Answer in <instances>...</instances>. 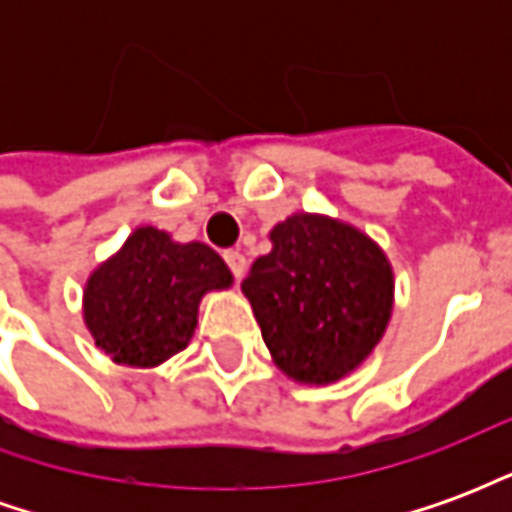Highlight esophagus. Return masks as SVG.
<instances>
[{
    "mask_svg": "<svg viewBox=\"0 0 512 512\" xmlns=\"http://www.w3.org/2000/svg\"><path fill=\"white\" fill-rule=\"evenodd\" d=\"M224 263L230 266V271H233V277H235V279L244 277V271H246V257L241 255L238 249H227V252H224Z\"/></svg>",
    "mask_w": 512,
    "mask_h": 512,
    "instance_id": "obj_1",
    "label": "esophagus"
}]
</instances>
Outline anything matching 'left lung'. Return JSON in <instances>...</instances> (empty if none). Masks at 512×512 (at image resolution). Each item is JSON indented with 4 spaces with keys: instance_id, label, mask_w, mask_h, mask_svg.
<instances>
[{
    "instance_id": "obj_1",
    "label": "left lung",
    "mask_w": 512,
    "mask_h": 512,
    "mask_svg": "<svg viewBox=\"0 0 512 512\" xmlns=\"http://www.w3.org/2000/svg\"><path fill=\"white\" fill-rule=\"evenodd\" d=\"M241 282L268 351L301 384H332L367 359L392 312V268L365 233L296 213Z\"/></svg>"
}]
</instances>
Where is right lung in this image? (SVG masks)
I'll use <instances>...</instances> for the list:
<instances>
[{
	"instance_id": "obj_1",
	"label": "right lung",
	"mask_w": 512,
	"mask_h": 512,
	"mask_svg": "<svg viewBox=\"0 0 512 512\" xmlns=\"http://www.w3.org/2000/svg\"><path fill=\"white\" fill-rule=\"evenodd\" d=\"M230 282L211 246L175 244L164 230L139 227L87 279L84 323L117 365L156 367L189 345L202 296Z\"/></svg>"
}]
</instances>
